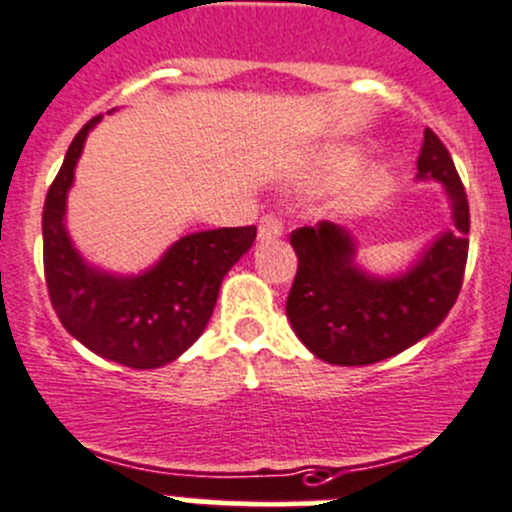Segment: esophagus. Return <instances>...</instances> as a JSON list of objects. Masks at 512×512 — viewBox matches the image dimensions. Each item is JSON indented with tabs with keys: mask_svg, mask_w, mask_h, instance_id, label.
<instances>
[{
	"mask_svg": "<svg viewBox=\"0 0 512 512\" xmlns=\"http://www.w3.org/2000/svg\"><path fill=\"white\" fill-rule=\"evenodd\" d=\"M283 234V221L278 216L266 214L261 221H258V239L261 241H271L278 239Z\"/></svg>",
	"mask_w": 512,
	"mask_h": 512,
	"instance_id": "1",
	"label": "esophagus"
}]
</instances>
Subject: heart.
<instances>
[{"label": "heart", "mask_w": 512, "mask_h": 512, "mask_svg": "<svg viewBox=\"0 0 512 512\" xmlns=\"http://www.w3.org/2000/svg\"><path fill=\"white\" fill-rule=\"evenodd\" d=\"M353 164H356V154H353V151H331V154L323 159L321 179L328 181V179H336V176H343ZM383 186H386V179H383L381 174H373L368 176V179L358 181L356 186H351V189L341 196V209L353 211L371 204V201L381 194Z\"/></svg>", "instance_id": "1"}]
</instances>
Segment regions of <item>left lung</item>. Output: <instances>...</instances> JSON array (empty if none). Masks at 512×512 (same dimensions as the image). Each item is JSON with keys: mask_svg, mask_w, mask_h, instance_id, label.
Listing matches in <instances>:
<instances>
[{"mask_svg": "<svg viewBox=\"0 0 512 512\" xmlns=\"http://www.w3.org/2000/svg\"><path fill=\"white\" fill-rule=\"evenodd\" d=\"M418 179L445 186L453 231H445L396 278H376L356 266L351 234L331 221L291 234L298 271L286 316L303 346L333 366H371L406 351L440 326L458 298L468 261L470 211L463 181L443 141L426 129Z\"/></svg>", "mask_w": 512, "mask_h": 512, "instance_id": "1", "label": "left lung"}]
</instances>
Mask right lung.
Returning a JSON list of instances; mask_svg holds the SVG:
<instances>
[{
  "label": "right lung",
  "instance_id": "1",
  "mask_svg": "<svg viewBox=\"0 0 512 512\" xmlns=\"http://www.w3.org/2000/svg\"><path fill=\"white\" fill-rule=\"evenodd\" d=\"M86 121L69 144L42 214L44 276L62 326L96 356L129 368H159L176 361L204 333L221 281L251 249L256 226L214 229L176 241L141 276H114L91 268L64 226L67 194L86 134Z\"/></svg>",
  "mask_w": 512,
  "mask_h": 512
}]
</instances>
